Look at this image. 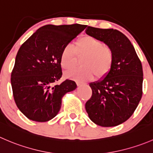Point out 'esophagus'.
<instances>
[{
  "label": "esophagus",
  "mask_w": 153,
  "mask_h": 153,
  "mask_svg": "<svg viewBox=\"0 0 153 153\" xmlns=\"http://www.w3.org/2000/svg\"><path fill=\"white\" fill-rule=\"evenodd\" d=\"M77 84H78V86H79V87H81V86L87 85V83L81 82V81H77Z\"/></svg>",
  "instance_id": "34e87169"
}]
</instances>
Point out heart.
Wrapping results in <instances>:
<instances>
[{"instance_id":"obj_1","label":"heart","mask_w":153,"mask_h":153,"mask_svg":"<svg viewBox=\"0 0 153 153\" xmlns=\"http://www.w3.org/2000/svg\"><path fill=\"white\" fill-rule=\"evenodd\" d=\"M77 56L83 57L81 65L84 66L75 70L68 71L66 75L78 81H86L93 78H103L108 74L113 64V52L111 48L103 45L94 37H81L75 45H66L60 54V63L63 69L69 70L74 67Z\"/></svg>"}]
</instances>
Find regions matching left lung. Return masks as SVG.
I'll use <instances>...</instances> for the list:
<instances>
[{
  "label": "left lung",
  "mask_w": 153,
  "mask_h": 153,
  "mask_svg": "<svg viewBox=\"0 0 153 153\" xmlns=\"http://www.w3.org/2000/svg\"><path fill=\"white\" fill-rule=\"evenodd\" d=\"M85 31L106 44L114 57L108 75L90 84L92 96L86 102V111L96 125L116 126L132 115L141 99V62L129 39L120 31L90 26Z\"/></svg>",
  "instance_id": "8db88e82"
}]
</instances>
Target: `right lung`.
Instances as JSON below:
<instances>
[{"instance_id": "1", "label": "right lung", "mask_w": 153, "mask_h": 153, "mask_svg": "<svg viewBox=\"0 0 153 153\" xmlns=\"http://www.w3.org/2000/svg\"><path fill=\"white\" fill-rule=\"evenodd\" d=\"M87 25H47L37 30L22 45L11 74L13 97L28 119L47 122L58 114L62 98L75 90L76 83L62 77L60 57L63 48Z\"/></svg>"}]
</instances>
